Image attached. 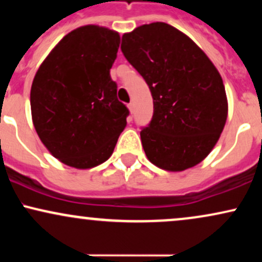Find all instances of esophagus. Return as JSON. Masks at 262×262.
<instances>
[{
	"label": "esophagus",
	"instance_id": "esophagus-1",
	"mask_svg": "<svg viewBox=\"0 0 262 262\" xmlns=\"http://www.w3.org/2000/svg\"><path fill=\"white\" fill-rule=\"evenodd\" d=\"M128 108H129V111H130V113H133V111H134V103H129V104H128Z\"/></svg>",
	"mask_w": 262,
	"mask_h": 262
}]
</instances>
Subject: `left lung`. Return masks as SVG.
I'll use <instances>...</instances> for the list:
<instances>
[{
  "label": "left lung",
  "mask_w": 262,
  "mask_h": 262,
  "mask_svg": "<svg viewBox=\"0 0 262 262\" xmlns=\"http://www.w3.org/2000/svg\"><path fill=\"white\" fill-rule=\"evenodd\" d=\"M121 49L154 102L151 122L140 132L146 158L173 172L196 166L227 122V95L217 68L191 38L164 22L123 34Z\"/></svg>",
  "instance_id": "obj_1"
}]
</instances>
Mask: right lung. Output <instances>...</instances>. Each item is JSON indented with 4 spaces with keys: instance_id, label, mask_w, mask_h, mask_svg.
Wrapping results in <instances>:
<instances>
[{
    "instance_id": "obj_1",
    "label": "right lung",
    "mask_w": 262,
    "mask_h": 262,
    "mask_svg": "<svg viewBox=\"0 0 262 262\" xmlns=\"http://www.w3.org/2000/svg\"><path fill=\"white\" fill-rule=\"evenodd\" d=\"M121 37L100 26L66 34L39 66L31 89L32 119L45 148L62 164L91 169L110 159L127 125L110 70Z\"/></svg>"
}]
</instances>
